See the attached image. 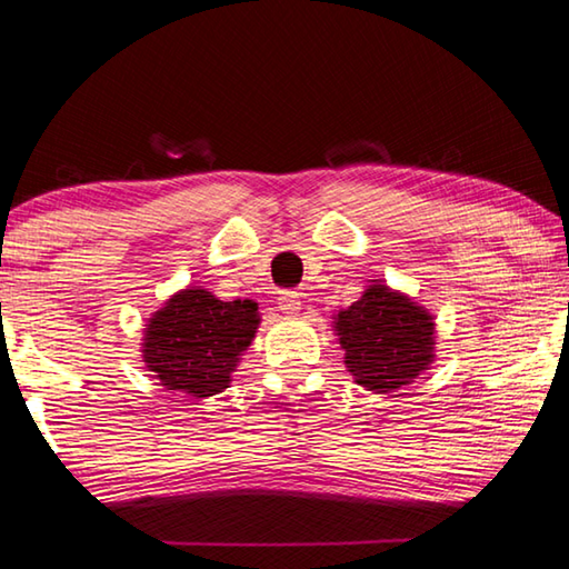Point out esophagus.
Masks as SVG:
<instances>
[{
    "label": "esophagus",
    "instance_id": "esophagus-1",
    "mask_svg": "<svg viewBox=\"0 0 569 569\" xmlns=\"http://www.w3.org/2000/svg\"><path fill=\"white\" fill-rule=\"evenodd\" d=\"M278 311L286 316H298V311H301V296H298L296 291L281 293L278 296Z\"/></svg>",
    "mask_w": 569,
    "mask_h": 569
}]
</instances>
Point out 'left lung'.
<instances>
[{
    "instance_id": "left-lung-1",
    "label": "left lung",
    "mask_w": 569,
    "mask_h": 569,
    "mask_svg": "<svg viewBox=\"0 0 569 569\" xmlns=\"http://www.w3.org/2000/svg\"><path fill=\"white\" fill-rule=\"evenodd\" d=\"M353 381L373 393H391L435 363V316L383 281L366 286L359 301L333 316Z\"/></svg>"
}]
</instances>
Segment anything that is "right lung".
<instances>
[{"instance_id": "add662e5", "label": "right lung", "mask_w": 569, "mask_h": 569, "mask_svg": "<svg viewBox=\"0 0 569 569\" xmlns=\"http://www.w3.org/2000/svg\"><path fill=\"white\" fill-rule=\"evenodd\" d=\"M258 323L256 301H220L203 286H188L148 319L142 361L170 393L216 397L230 387Z\"/></svg>"}]
</instances>
